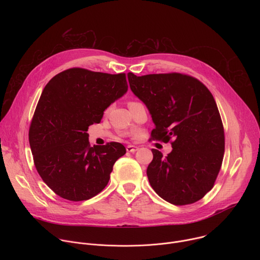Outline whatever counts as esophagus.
I'll list each match as a JSON object with an SVG mask.
<instances>
[{"label": "esophagus", "instance_id": "1", "mask_svg": "<svg viewBox=\"0 0 260 260\" xmlns=\"http://www.w3.org/2000/svg\"><path fill=\"white\" fill-rule=\"evenodd\" d=\"M138 149H139V148H138L137 146H134V145H128V146H126V151H127V152H131V153L136 152Z\"/></svg>", "mask_w": 260, "mask_h": 260}]
</instances>
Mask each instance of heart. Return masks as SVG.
<instances>
[{
    "instance_id": "b5f03b06",
    "label": "heart",
    "mask_w": 260,
    "mask_h": 260,
    "mask_svg": "<svg viewBox=\"0 0 260 260\" xmlns=\"http://www.w3.org/2000/svg\"><path fill=\"white\" fill-rule=\"evenodd\" d=\"M132 103H138V102H132ZM132 103H131V104H132Z\"/></svg>"
}]
</instances>
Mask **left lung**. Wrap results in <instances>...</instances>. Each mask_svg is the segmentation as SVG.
I'll use <instances>...</instances> for the list:
<instances>
[{"label":"left lung","instance_id":"obj_1","mask_svg":"<svg viewBox=\"0 0 260 260\" xmlns=\"http://www.w3.org/2000/svg\"><path fill=\"white\" fill-rule=\"evenodd\" d=\"M132 91L146 105L155 128L151 140L171 142L168 156L152 149L147 177L165 201L184 206L209 192L224 154V128L210 90L181 73L136 76L128 73Z\"/></svg>","mask_w":260,"mask_h":260}]
</instances>
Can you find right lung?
I'll list each match as a JSON object with an SVG mask.
<instances>
[{"label": "right lung", "mask_w": 260, "mask_h": 260, "mask_svg": "<svg viewBox=\"0 0 260 260\" xmlns=\"http://www.w3.org/2000/svg\"><path fill=\"white\" fill-rule=\"evenodd\" d=\"M124 73L108 74L72 68L44 87L30 122L28 141L34 164L47 186L60 198L86 201L110 180L115 161L125 154L117 142L91 147L88 126L127 91Z\"/></svg>", "instance_id": "add662e5"}]
</instances>
